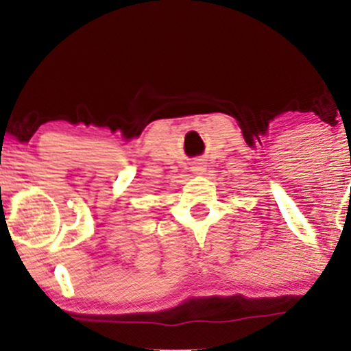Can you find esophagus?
I'll return each instance as SVG.
<instances>
[{
  "label": "esophagus",
  "instance_id": "1",
  "mask_svg": "<svg viewBox=\"0 0 351 351\" xmlns=\"http://www.w3.org/2000/svg\"><path fill=\"white\" fill-rule=\"evenodd\" d=\"M193 171L203 173L204 171V163L203 162H195V165H193Z\"/></svg>",
  "mask_w": 351,
  "mask_h": 351
}]
</instances>
